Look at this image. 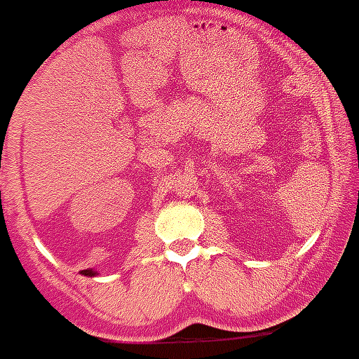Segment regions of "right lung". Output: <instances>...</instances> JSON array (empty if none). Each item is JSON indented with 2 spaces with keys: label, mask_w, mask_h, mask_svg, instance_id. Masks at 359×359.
Masks as SVG:
<instances>
[{
  "label": "right lung",
  "mask_w": 359,
  "mask_h": 359,
  "mask_svg": "<svg viewBox=\"0 0 359 359\" xmlns=\"http://www.w3.org/2000/svg\"><path fill=\"white\" fill-rule=\"evenodd\" d=\"M85 274H91V276H93V274H95V273L90 271V269H85Z\"/></svg>",
  "instance_id": "obj_1"
}]
</instances>
